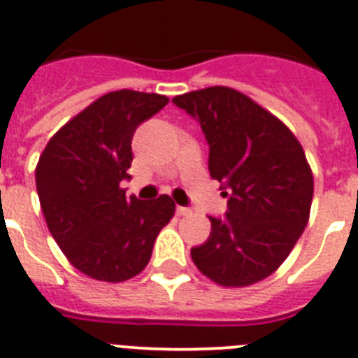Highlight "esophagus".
I'll list each match as a JSON object with an SVG mask.
<instances>
[{
	"label": "esophagus",
	"mask_w": 358,
	"mask_h": 358,
	"mask_svg": "<svg viewBox=\"0 0 358 358\" xmlns=\"http://www.w3.org/2000/svg\"><path fill=\"white\" fill-rule=\"evenodd\" d=\"M176 213H177V216H188V214L192 213V210H190L188 207H181V205H177Z\"/></svg>",
	"instance_id": "obj_1"
}]
</instances>
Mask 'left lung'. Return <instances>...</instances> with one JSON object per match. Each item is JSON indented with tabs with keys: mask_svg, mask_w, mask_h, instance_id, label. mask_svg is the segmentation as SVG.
<instances>
[{
	"mask_svg": "<svg viewBox=\"0 0 358 358\" xmlns=\"http://www.w3.org/2000/svg\"><path fill=\"white\" fill-rule=\"evenodd\" d=\"M201 125L208 171L227 197L205 244L190 250L203 275L248 287L285 262L308 222L314 181L305 151L273 114L238 90L210 87L171 99Z\"/></svg>",
	"mask_w": 358,
	"mask_h": 358,
	"instance_id": "1",
	"label": "left lung"
}]
</instances>
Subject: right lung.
<instances>
[{
  "label": "right lung",
  "instance_id": "1",
  "mask_svg": "<svg viewBox=\"0 0 358 358\" xmlns=\"http://www.w3.org/2000/svg\"><path fill=\"white\" fill-rule=\"evenodd\" d=\"M168 101L134 90L105 94L57 131L40 155L34 177L45 224L66 259L92 279L138 275L176 213L170 196L140 201L120 188L129 179L134 131Z\"/></svg>",
  "mask_w": 358,
  "mask_h": 358
}]
</instances>
